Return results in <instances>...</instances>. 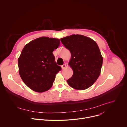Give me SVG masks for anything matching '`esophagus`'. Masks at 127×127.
I'll use <instances>...</instances> for the list:
<instances>
[{
	"mask_svg": "<svg viewBox=\"0 0 127 127\" xmlns=\"http://www.w3.org/2000/svg\"><path fill=\"white\" fill-rule=\"evenodd\" d=\"M66 67V65H65V64H63V65H62V66H61V67H62V69H65Z\"/></svg>",
	"mask_w": 127,
	"mask_h": 127,
	"instance_id": "1",
	"label": "esophagus"
}]
</instances>
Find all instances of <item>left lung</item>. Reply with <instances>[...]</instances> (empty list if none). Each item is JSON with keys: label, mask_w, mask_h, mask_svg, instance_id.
Wrapping results in <instances>:
<instances>
[{"label": "left lung", "mask_w": 127, "mask_h": 127, "mask_svg": "<svg viewBox=\"0 0 127 127\" xmlns=\"http://www.w3.org/2000/svg\"><path fill=\"white\" fill-rule=\"evenodd\" d=\"M71 52L69 65L73 71L72 76L67 80L71 87L77 90L86 89L98 78L103 58L96 43L80 34H72L60 39Z\"/></svg>", "instance_id": "obj_1"}]
</instances>
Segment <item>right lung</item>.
Listing matches in <instances>:
<instances>
[{
	"label": "right lung",
	"instance_id": "right-lung-1",
	"mask_svg": "<svg viewBox=\"0 0 127 127\" xmlns=\"http://www.w3.org/2000/svg\"><path fill=\"white\" fill-rule=\"evenodd\" d=\"M60 40L42 37L27 44L18 59L19 72L26 85L33 91L43 93L51 88L56 75L61 70L53 52Z\"/></svg>",
	"mask_w": 127,
	"mask_h": 127
}]
</instances>
